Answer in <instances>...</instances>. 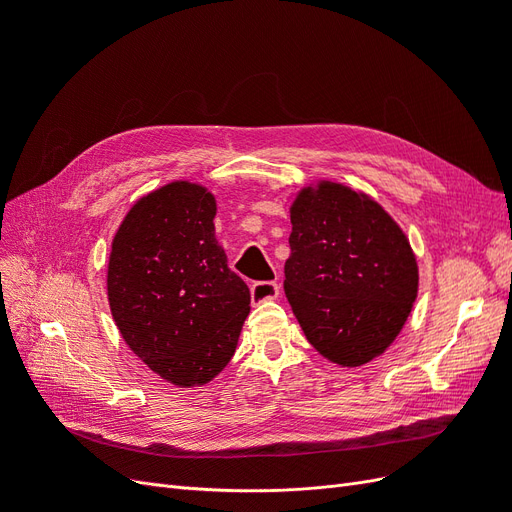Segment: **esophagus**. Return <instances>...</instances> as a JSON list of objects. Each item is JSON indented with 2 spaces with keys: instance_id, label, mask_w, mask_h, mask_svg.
I'll return each instance as SVG.
<instances>
[{
  "instance_id": "obj_1",
  "label": "esophagus",
  "mask_w": 512,
  "mask_h": 512,
  "mask_svg": "<svg viewBox=\"0 0 512 512\" xmlns=\"http://www.w3.org/2000/svg\"><path fill=\"white\" fill-rule=\"evenodd\" d=\"M250 292H252V301H256V303L271 301V299H277V294H280V284L277 282H254Z\"/></svg>"
}]
</instances>
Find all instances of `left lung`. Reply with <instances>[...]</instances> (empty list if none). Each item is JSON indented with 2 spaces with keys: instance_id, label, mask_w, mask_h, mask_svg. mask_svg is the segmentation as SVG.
Returning <instances> with one entry per match:
<instances>
[{
  "instance_id": "8db88e82",
  "label": "left lung",
  "mask_w": 512,
  "mask_h": 512,
  "mask_svg": "<svg viewBox=\"0 0 512 512\" xmlns=\"http://www.w3.org/2000/svg\"><path fill=\"white\" fill-rule=\"evenodd\" d=\"M290 222L284 290L307 342L344 367L376 359L418 290L404 230L374 198L333 181L303 188Z\"/></svg>"
}]
</instances>
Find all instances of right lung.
Returning <instances> with one entry per match:
<instances>
[{"label": "right lung", "mask_w": 512, "mask_h": 512, "mask_svg": "<svg viewBox=\"0 0 512 512\" xmlns=\"http://www.w3.org/2000/svg\"><path fill=\"white\" fill-rule=\"evenodd\" d=\"M215 198L173 181L123 218L108 258V303L121 337L166 382L213 380L237 350L250 288L215 239Z\"/></svg>", "instance_id": "obj_1"}]
</instances>
